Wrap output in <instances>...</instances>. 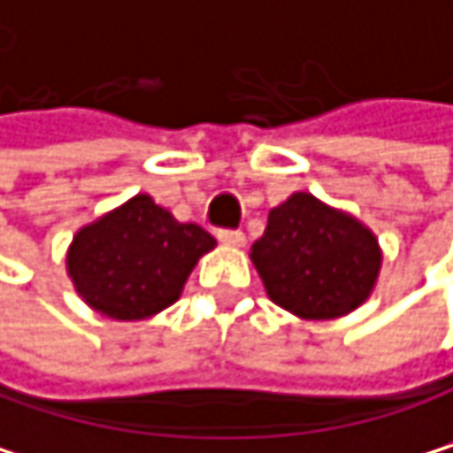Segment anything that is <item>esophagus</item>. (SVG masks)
Wrapping results in <instances>:
<instances>
[{
	"mask_svg": "<svg viewBox=\"0 0 453 453\" xmlns=\"http://www.w3.org/2000/svg\"><path fill=\"white\" fill-rule=\"evenodd\" d=\"M219 240H221L224 245H229V248L245 245V234H242L240 229H221V232H219Z\"/></svg>",
	"mask_w": 453,
	"mask_h": 453,
	"instance_id": "1",
	"label": "esophagus"
}]
</instances>
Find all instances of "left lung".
<instances>
[{
    "label": "left lung",
    "mask_w": 453,
    "mask_h": 453,
    "mask_svg": "<svg viewBox=\"0 0 453 453\" xmlns=\"http://www.w3.org/2000/svg\"><path fill=\"white\" fill-rule=\"evenodd\" d=\"M251 262L275 305L308 321H329L370 297L383 254L359 219L294 191L270 211Z\"/></svg>",
    "instance_id": "left-lung-1"
}]
</instances>
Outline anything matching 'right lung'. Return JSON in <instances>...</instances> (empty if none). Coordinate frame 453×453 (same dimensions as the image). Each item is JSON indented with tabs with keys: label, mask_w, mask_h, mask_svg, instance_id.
I'll use <instances>...</instances> for the list:
<instances>
[{
	"label": "right lung",
	"mask_w": 453,
	"mask_h": 453,
	"mask_svg": "<svg viewBox=\"0 0 453 453\" xmlns=\"http://www.w3.org/2000/svg\"><path fill=\"white\" fill-rule=\"evenodd\" d=\"M216 248L213 234L180 224L150 194L78 229L66 251V275L88 308L116 321H142L170 308L196 267Z\"/></svg>",
	"instance_id": "right-lung-1"
}]
</instances>
